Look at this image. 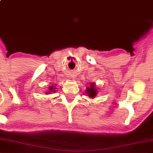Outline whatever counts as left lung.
Returning <instances> with one entry per match:
<instances>
[{
  "label": "left lung",
  "mask_w": 153,
  "mask_h": 153,
  "mask_svg": "<svg viewBox=\"0 0 153 153\" xmlns=\"http://www.w3.org/2000/svg\"><path fill=\"white\" fill-rule=\"evenodd\" d=\"M87 95H89V97H95L97 95V91L95 90V85L93 83L91 84L90 87L87 88Z\"/></svg>",
  "instance_id": "1"
}]
</instances>
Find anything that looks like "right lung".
Masks as SVG:
<instances>
[{
    "mask_svg": "<svg viewBox=\"0 0 153 153\" xmlns=\"http://www.w3.org/2000/svg\"><path fill=\"white\" fill-rule=\"evenodd\" d=\"M49 89H50V91H51H51H53V92L55 91V90H54L53 87H51Z\"/></svg>",
    "mask_w": 153,
    "mask_h": 153,
    "instance_id": "add662e5",
    "label": "right lung"
}]
</instances>
